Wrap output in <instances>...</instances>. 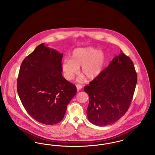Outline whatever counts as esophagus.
Here are the masks:
<instances>
[{"label":"esophagus","mask_w":155,"mask_h":155,"mask_svg":"<svg viewBox=\"0 0 155 155\" xmlns=\"http://www.w3.org/2000/svg\"><path fill=\"white\" fill-rule=\"evenodd\" d=\"M76 87H77V91H79L80 90H81V89L82 88V86L81 85H77Z\"/></svg>","instance_id":"esophagus-1"}]
</instances>
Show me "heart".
<instances>
[{
  "instance_id": "obj_1",
  "label": "heart",
  "mask_w": 155,
  "mask_h": 155,
  "mask_svg": "<svg viewBox=\"0 0 155 155\" xmlns=\"http://www.w3.org/2000/svg\"><path fill=\"white\" fill-rule=\"evenodd\" d=\"M104 61L105 56L102 51L92 47L77 48L71 53L70 59H63L61 68L64 77L68 81L74 78L80 67V73L89 80H93L102 72ZM84 80L85 76L83 75L78 78L79 82H82Z\"/></svg>"
}]
</instances>
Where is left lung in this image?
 Instances as JSON below:
<instances>
[{
  "label": "left lung",
  "instance_id": "1",
  "mask_svg": "<svg viewBox=\"0 0 155 155\" xmlns=\"http://www.w3.org/2000/svg\"><path fill=\"white\" fill-rule=\"evenodd\" d=\"M137 82L132 60L121 52L84 88L89 99L87 110L89 121L101 127L117 121L130 107Z\"/></svg>",
  "mask_w": 155,
  "mask_h": 155
}]
</instances>
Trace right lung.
Instances as JSON below:
<instances>
[{
  "label": "right lung",
  "mask_w": 155,
  "mask_h": 155,
  "mask_svg": "<svg viewBox=\"0 0 155 155\" xmlns=\"http://www.w3.org/2000/svg\"><path fill=\"white\" fill-rule=\"evenodd\" d=\"M63 54L44 43L38 45L24 59L17 78V92L25 109L46 125L62 120L77 93L75 86L62 75Z\"/></svg>",
  "instance_id": "right-lung-1"
}]
</instances>
